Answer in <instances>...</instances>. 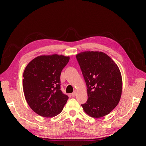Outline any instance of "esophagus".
I'll list each match as a JSON object with an SVG mask.
<instances>
[{
    "instance_id": "1",
    "label": "esophagus",
    "mask_w": 146,
    "mask_h": 146,
    "mask_svg": "<svg viewBox=\"0 0 146 146\" xmlns=\"http://www.w3.org/2000/svg\"><path fill=\"white\" fill-rule=\"evenodd\" d=\"M76 94H77V92L76 91H74V92H72V93L71 94V96L74 98V97H75V96H76Z\"/></svg>"
}]
</instances>
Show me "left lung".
<instances>
[{
    "mask_svg": "<svg viewBox=\"0 0 146 146\" xmlns=\"http://www.w3.org/2000/svg\"><path fill=\"white\" fill-rule=\"evenodd\" d=\"M76 58L88 88V100L82 104L83 110L92 117L106 116L121 99L122 81L118 66L102 52H83Z\"/></svg>",
    "mask_w": 146,
    "mask_h": 146,
    "instance_id": "8db88e82",
    "label": "left lung"
}]
</instances>
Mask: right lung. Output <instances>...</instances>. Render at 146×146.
I'll use <instances>...</instances> for the list:
<instances>
[{
    "label": "right lung",
    "instance_id": "1",
    "mask_svg": "<svg viewBox=\"0 0 146 146\" xmlns=\"http://www.w3.org/2000/svg\"><path fill=\"white\" fill-rule=\"evenodd\" d=\"M69 61V56L42 55L26 66L23 90L27 102L33 111L46 117L56 116L69 99L61 90L60 76Z\"/></svg>",
    "mask_w": 146,
    "mask_h": 146
}]
</instances>
